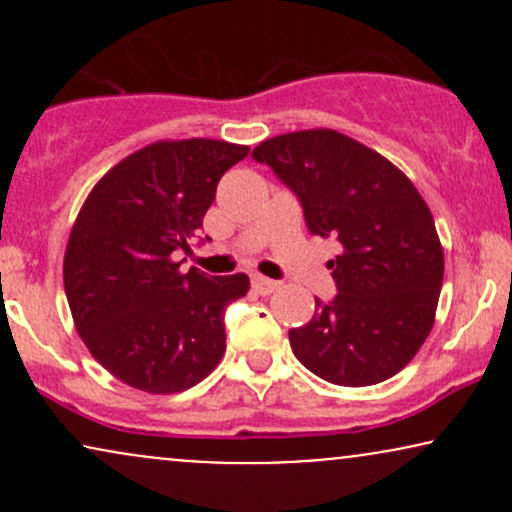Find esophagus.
Listing matches in <instances>:
<instances>
[{
	"mask_svg": "<svg viewBox=\"0 0 512 512\" xmlns=\"http://www.w3.org/2000/svg\"><path fill=\"white\" fill-rule=\"evenodd\" d=\"M279 281L267 279V276H252V289H255L260 296H269V293L279 291Z\"/></svg>",
	"mask_w": 512,
	"mask_h": 512,
	"instance_id": "1",
	"label": "esophagus"
}]
</instances>
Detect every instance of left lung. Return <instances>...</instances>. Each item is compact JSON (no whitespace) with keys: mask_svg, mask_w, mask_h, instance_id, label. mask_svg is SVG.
I'll return each instance as SVG.
<instances>
[{"mask_svg":"<svg viewBox=\"0 0 512 512\" xmlns=\"http://www.w3.org/2000/svg\"><path fill=\"white\" fill-rule=\"evenodd\" d=\"M296 192L315 236L342 245L327 262L337 284L289 332L293 354L317 378L344 387L383 383L419 354L436 322L445 257L433 214L407 175L337 129H301L255 146Z\"/></svg>","mask_w":512,"mask_h":512,"instance_id":"left-lung-1","label":"left lung"}]
</instances>
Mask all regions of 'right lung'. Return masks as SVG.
<instances>
[{
  "instance_id": "add662e5",
  "label": "right lung",
  "mask_w": 512,
  "mask_h": 512,
  "mask_svg": "<svg viewBox=\"0 0 512 512\" xmlns=\"http://www.w3.org/2000/svg\"><path fill=\"white\" fill-rule=\"evenodd\" d=\"M248 151L221 139H161L110 168L76 214L64 250L74 327L134 390H190L223 358V310L250 279L182 274L173 252L190 248L221 175Z\"/></svg>"
}]
</instances>
